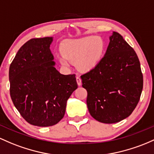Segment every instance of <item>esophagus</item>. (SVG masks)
Wrapping results in <instances>:
<instances>
[{
	"label": "esophagus",
	"mask_w": 154,
	"mask_h": 154,
	"mask_svg": "<svg viewBox=\"0 0 154 154\" xmlns=\"http://www.w3.org/2000/svg\"><path fill=\"white\" fill-rule=\"evenodd\" d=\"M76 80H77V85H81V84H82V80H81V78L80 77H76Z\"/></svg>",
	"instance_id": "1"
}]
</instances>
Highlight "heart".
<instances>
[{
    "label": "heart",
    "mask_w": 154,
    "mask_h": 154,
    "mask_svg": "<svg viewBox=\"0 0 154 154\" xmlns=\"http://www.w3.org/2000/svg\"><path fill=\"white\" fill-rule=\"evenodd\" d=\"M61 56L59 62L63 66H69V61L75 63L82 72H88L97 66L104 50L103 40L96 36H85L77 39L65 40L60 45Z\"/></svg>",
    "instance_id": "heart-1"
}]
</instances>
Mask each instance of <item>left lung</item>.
<instances>
[{
  "instance_id": "8db88e82",
  "label": "left lung",
  "mask_w": 154,
  "mask_h": 154,
  "mask_svg": "<svg viewBox=\"0 0 154 154\" xmlns=\"http://www.w3.org/2000/svg\"><path fill=\"white\" fill-rule=\"evenodd\" d=\"M81 79L88 92L86 102L91 116L104 124L129 117L139 102L143 86L136 52L114 31L104 56Z\"/></svg>"
}]
</instances>
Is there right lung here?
Segmentation results:
<instances>
[{
	"mask_svg": "<svg viewBox=\"0 0 154 154\" xmlns=\"http://www.w3.org/2000/svg\"><path fill=\"white\" fill-rule=\"evenodd\" d=\"M52 37L24 44L9 67L10 95L23 118L33 126H51L65 115L67 100L77 88L75 74L55 68L50 51Z\"/></svg>",
	"mask_w": 154,
	"mask_h": 154,
	"instance_id": "add662e5",
	"label": "right lung"
}]
</instances>
